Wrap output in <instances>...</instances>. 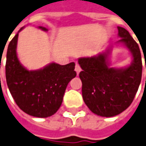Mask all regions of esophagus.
I'll return each instance as SVG.
<instances>
[{
	"instance_id": "esophagus-1",
	"label": "esophagus",
	"mask_w": 146,
	"mask_h": 146,
	"mask_svg": "<svg viewBox=\"0 0 146 146\" xmlns=\"http://www.w3.org/2000/svg\"><path fill=\"white\" fill-rule=\"evenodd\" d=\"M81 67H80V65H76V66H75V71H76V73H77V74L78 75L79 74V73L81 72Z\"/></svg>"
}]
</instances>
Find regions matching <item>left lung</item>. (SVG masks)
I'll use <instances>...</instances> for the list:
<instances>
[{
  "label": "left lung",
  "mask_w": 146,
  "mask_h": 146,
  "mask_svg": "<svg viewBox=\"0 0 146 146\" xmlns=\"http://www.w3.org/2000/svg\"><path fill=\"white\" fill-rule=\"evenodd\" d=\"M117 29L121 39L117 43L125 45L131 52L130 65L125 68L110 67L109 55L112 46L97 56L78 59L82 69L79 77L82 82L83 100L94 113L106 117L120 114L131 105L142 73L138 44L125 29L118 26Z\"/></svg>",
  "instance_id": "left-lung-1"
}]
</instances>
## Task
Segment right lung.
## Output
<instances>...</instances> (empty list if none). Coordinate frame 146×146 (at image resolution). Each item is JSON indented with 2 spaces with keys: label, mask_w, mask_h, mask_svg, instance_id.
<instances>
[{
  "label": "right lung",
  "mask_w": 146,
  "mask_h": 146,
  "mask_svg": "<svg viewBox=\"0 0 146 146\" xmlns=\"http://www.w3.org/2000/svg\"><path fill=\"white\" fill-rule=\"evenodd\" d=\"M38 28L48 31L42 26ZM19 32L8 46L5 65L7 86L21 110L33 117H48L59 110L66 87L77 76L74 71L75 63L60 65L52 62L43 69L28 70L21 64L17 54Z\"/></svg>",
  "instance_id": "1"
}]
</instances>
